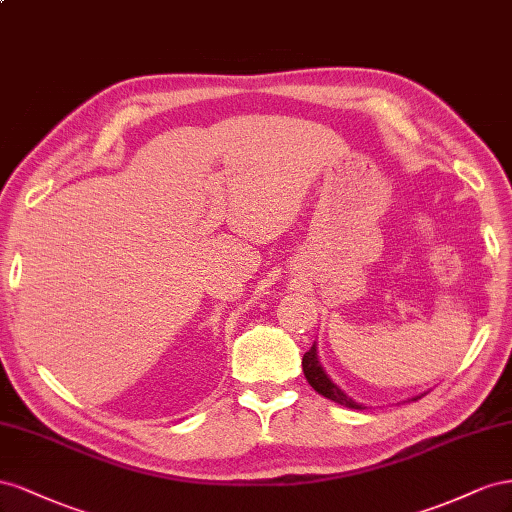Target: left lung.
Segmentation results:
<instances>
[{"label":"left lung","instance_id":"obj_1","mask_svg":"<svg viewBox=\"0 0 512 512\" xmlns=\"http://www.w3.org/2000/svg\"><path fill=\"white\" fill-rule=\"evenodd\" d=\"M302 369H304L306 382H309V384L321 394V397H326V399H330V401H334V403H341V405H345V407H352V410H362V405H358V403H354L349 397H345V394L330 382L328 375L324 373V369L319 367L315 345L309 349V352L304 354V358H302Z\"/></svg>","mask_w":512,"mask_h":512}]
</instances>
